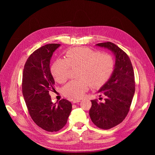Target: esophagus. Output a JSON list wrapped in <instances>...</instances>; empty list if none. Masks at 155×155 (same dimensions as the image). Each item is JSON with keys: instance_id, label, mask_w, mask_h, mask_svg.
<instances>
[{"instance_id": "obj_1", "label": "esophagus", "mask_w": 155, "mask_h": 155, "mask_svg": "<svg viewBox=\"0 0 155 155\" xmlns=\"http://www.w3.org/2000/svg\"><path fill=\"white\" fill-rule=\"evenodd\" d=\"M72 102H73V104H77V103L80 102V100H74L72 101Z\"/></svg>"}]
</instances>
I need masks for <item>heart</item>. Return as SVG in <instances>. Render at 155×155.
Wrapping results in <instances>:
<instances>
[{"instance_id": "heart-1", "label": "heart", "mask_w": 155, "mask_h": 155, "mask_svg": "<svg viewBox=\"0 0 155 155\" xmlns=\"http://www.w3.org/2000/svg\"><path fill=\"white\" fill-rule=\"evenodd\" d=\"M114 67L111 56L98 53L88 48H76L67 51L65 59H58L51 68L55 80L63 83L67 80L70 67L79 68L77 78L64 85L62 92L70 99H79L85 94L91 85L93 88L102 86L109 78Z\"/></svg>"}]
</instances>
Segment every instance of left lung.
Returning <instances> with one entry per match:
<instances>
[{"mask_svg":"<svg viewBox=\"0 0 155 155\" xmlns=\"http://www.w3.org/2000/svg\"><path fill=\"white\" fill-rule=\"evenodd\" d=\"M96 46L112 51L115 64L110 78L97 91L105 96V102L92 100L89 115L97 127L109 129L123 121L128 114L135 91L134 75L129 56L118 46L110 42Z\"/></svg>","mask_w":155,"mask_h":155,"instance_id":"obj_1","label":"left lung"}]
</instances>
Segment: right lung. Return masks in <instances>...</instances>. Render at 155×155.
Returning <instances> with one entry per match:
<instances>
[{
	"mask_svg": "<svg viewBox=\"0 0 155 155\" xmlns=\"http://www.w3.org/2000/svg\"><path fill=\"white\" fill-rule=\"evenodd\" d=\"M61 45L48 44L36 50L26 61L22 75V90L28 110L34 122L48 132H56L66 125L72 104L63 99L51 102L50 91H55L50 60Z\"/></svg>",
	"mask_w": 155,
	"mask_h": 155,
	"instance_id": "right-lung-1",
	"label": "right lung"
}]
</instances>
